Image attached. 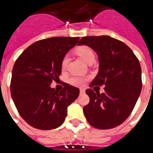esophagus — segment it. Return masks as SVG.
Masks as SVG:
<instances>
[{
    "label": "esophagus",
    "instance_id": "esophagus-1",
    "mask_svg": "<svg viewBox=\"0 0 153 153\" xmlns=\"http://www.w3.org/2000/svg\"><path fill=\"white\" fill-rule=\"evenodd\" d=\"M80 93H81V94H84V93H85V89L84 88L80 89Z\"/></svg>",
    "mask_w": 153,
    "mask_h": 153
}]
</instances>
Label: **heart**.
Wrapping results in <instances>:
<instances>
[{
    "mask_svg": "<svg viewBox=\"0 0 153 153\" xmlns=\"http://www.w3.org/2000/svg\"><path fill=\"white\" fill-rule=\"evenodd\" d=\"M76 53L78 55L79 57L82 58V60L85 62L86 63H88L91 61H94L95 59V54L92 49L88 46L85 45H82V46H79L76 48ZM68 64V57L66 55L62 57L61 62V68L62 70H65ZM87 79L84 77V76H72L69 80V82L71 85H76V86H82L85 83Z\"/></svg>",
    "mask_w": 153,
    "mask_h": 153,
    "instance_id": "b5f03b06",
    "label": "heart"
}]
</instances>
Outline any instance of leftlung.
<instances>
[{
  "mask_svg": "<svg viewBox=\"0 0 153 153\" xmlns=\"http://www.w3.org/2000/svg\"><path fill=\"white\" fill-rule=\"evenodd\" d=\"M85 44L96 52L99 72L90 85H105L100 94L92 89L83 112L88 123L98 129L119 126L130 115L142 90L141 66L137 57L123 42L108 35L82 37L78 45Z\"/></svg>",
  "mask_w": 153,
  "mask_h": 153,
  "instance_id": "8db88e82",
  "label": "left lung"
}]
</instances>
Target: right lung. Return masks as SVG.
Segmentation results:
<instances>
[{
    "label": "right lung",
    "instance_id": "right-lung-1",
    "mask_svg": "<svg viewBox=\"0 0 153 153\" xmlns=\"http://www.w3.org/2000/svg\"><path fill=\"white\" fill-rule=\"evenodd\" d=\"M79 37H52L32 44L16 59L10 93L19 115L30 126L49 130L62 125L69 105L79 89L63 84L62 91L51 88L62 72L61 62Z\"/></svg>",
    "mask_w": 153,
    "mask_h": 153
}]
</instances>
